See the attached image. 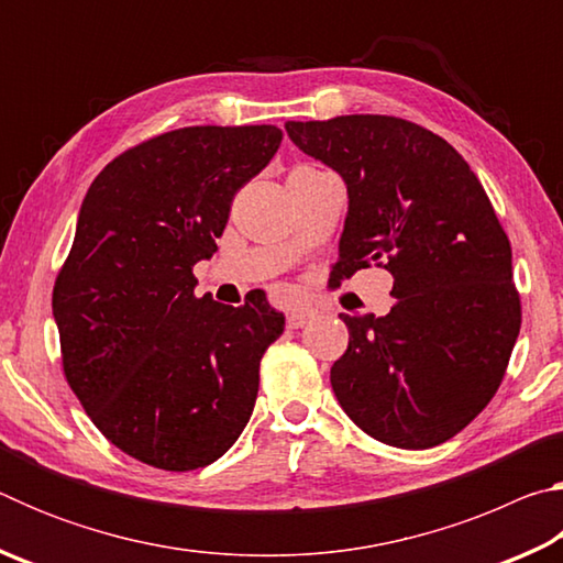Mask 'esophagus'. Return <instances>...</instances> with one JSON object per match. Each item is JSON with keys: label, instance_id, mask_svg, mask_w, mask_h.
Wrapping results in <instances>:
<instances>
[{"label": "esophagus", "instance_id": "34e87169", "mask_svg": "<svg viewBox=\"0 0 563 563\" xmlns=\"http://www.w3.org/2000/svg\"><path fill=\"white\" fill-rule=\"evenodd\" d=\"M316 318V310L310 308H298V310H290L288 316H285V325H288L290 330H298V328H305L308 322Z\"/></svg>", "mask_w": 563, "mask_h": 563}]
</instances>
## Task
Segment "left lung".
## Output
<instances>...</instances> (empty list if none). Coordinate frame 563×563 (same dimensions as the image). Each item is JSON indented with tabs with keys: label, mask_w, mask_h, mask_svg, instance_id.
I'll use <instances>...</instances> for the list:
<instances>
[{
	"label": "left lung",
	"mask_w": 563,
	"mask_h": 563,
	"mask_svg": "<svg viewBox=\"0 0 563 563\" xmlns=\"http://www.w3.org/2000/svg\"><path fill=\"white\" fill-rule=\"evenodd\" d=\"M302 154L338 170L347 218L332 283L377 263L397 302L345 316L350 342L332 393L362 432L427 450L489 405L521 328L511 245L470 164L412 121L352 113L288 121Z\"/></svg>",
	"instance_id": "8db88e82"
}]
</instances>
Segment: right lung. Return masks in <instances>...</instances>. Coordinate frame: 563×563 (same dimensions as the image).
I'll list each match as a JSON object with an SVG mask.
<instances>
[{
	"mask_svg": "<svg viewBox=\"0 0 563 563\" xmlns=\"http://www.w3.org/2000/svg\"><path fill=\"white\" fill-rule=\"evenodd\" d=\"M278 126H188L123 151L93 178L52 308L66 383L133 460L166 472L216 462L245 430L261 357L285 318L196 298L233 196L271 164Z\"/></svg>",
	"mask_w": 563,
	"mask_h": 563,
	"instance_id": "obj_1",
	"label": "right lung"
}]
</instances>
